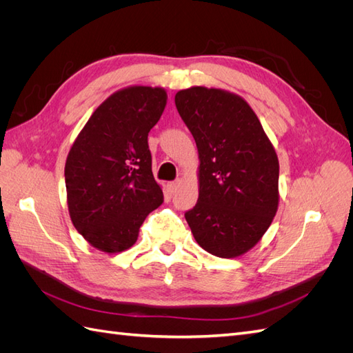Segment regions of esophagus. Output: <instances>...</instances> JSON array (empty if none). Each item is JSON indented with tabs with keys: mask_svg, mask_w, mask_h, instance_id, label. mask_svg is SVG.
I'll return each mask as SVG.
<instances>
[{
	"mask_svg": "<svg viewBox=\"0 0 353 353\" xmlns=\"http://www.w3.org/2000/svg\"><path fill=\"white\" fill-rule=\"evenodd\" d=\"M181 184H183V181H181V179H176V181H174V183H170V184H169V190H170V193L175 194L176 191L179 190Z\"/></svg>",
	"mask_w": 353,
	"mask_h": 353,
	"instance_id": "esophagus-1",
	"label": "esophagus"
}]
</instances>
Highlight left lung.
Masks as SVG:
<instances>
[{
  "mask_svg": "<svg viewBox=\"0 0 353 353\" xmlns=\"http://www.w3.org/2000/svg\"><path fill=\"white\" fill-rule=\"evenodd\" d=\"M175 104L199 152V199L185 219L200 248L239 258L259 243L279 210L275 148L237 94L191 87L175 94Z\"/></svg>",
  "mask_w": 353,
  "mask_h": 353,
  "instance_id": "left-lung-1",
  "label": "left lung"
}]
</instances>
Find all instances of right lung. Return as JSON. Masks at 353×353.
Segmentation results:
<instances>
[{
    "mask_svg": "<svg viewBox=\"0 0 353 353\" xmlns=\"http://www.w3.org/2000/svg\"><path fill=\"white\" fill-rule=\"evenodd\" d=\"M168 101L162 87L131 85L109 95L74 138L66 166L73 227L92 248H132L141 223L163 203L147 137Z\"/></svg>",
    "mask_w": 353,
    "mask_h": 353,
    "instance_id": "obj_1",
    "label": "right lung"
}]
</instances>
